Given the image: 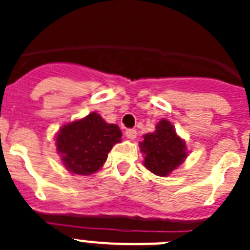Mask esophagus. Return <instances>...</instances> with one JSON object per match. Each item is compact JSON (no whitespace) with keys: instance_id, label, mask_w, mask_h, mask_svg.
Masks as SVG:
<instances>
[{"instance_id":"34e87169","label":"esophagus","mask_w":250,"mask_h":250,"mask_svg":"<svg viewBox=\"0 0 250 250\" xmlns=\"http://www.w3.org/2000/svg\"><path fill=\"white\" fill-rule=\"evenodd\" d=\"M125 135H126L127 139H131V140H134V139L136 138V130L127 129L126 131H125Z\"/></svg>"}]
</instances>
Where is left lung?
<instances>
[{"label":"left lung","mask_w":250,"mask_h":250,"mask_svg":"<svg viewBox=\"0 0 250 250\" xmlns=\"http://www.w3.org/2000/svg\"><path fill=\"white\" fill-rule=\"evenodd\" d=\"M140 150L145 155V167L159 176L169 175L188 156L185 143L165 119L156 124L155 131L145 134Z\"/></svg>","instance_id":"left-lung-1"}]
</instances>
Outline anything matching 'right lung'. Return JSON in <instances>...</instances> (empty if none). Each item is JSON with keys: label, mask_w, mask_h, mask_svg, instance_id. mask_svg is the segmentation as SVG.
Returning a JSON list of instances; mask_svg holds the SVG:
<instances>
[{"label": "right lung", "mask_w": 250, "mask_h": 250, "mask_svg": "<svg viewBox=\"0 0 250 250\" xmlns=\"http://www.w3.org/2000/svg\"><path fill=\"white\" fill-rule=\"evenodd\" d=\"M121 135L118 125L105 123L100 115L91 112L60 129L57 152L71 173L90 175L103 167L112 146L120 143Z\"/></svg>", "instance_id": "obj_1"}]
</instances>
